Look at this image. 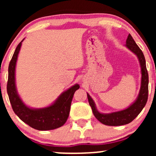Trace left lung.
<instances>
[{
    "label": "left lung",
    "mask_w": 156,
    "mask_h": 156,
    "mask_svg": "<svg viewBox=\"0 0 156 156\" xmlns=\"http://www.w3.org/2000/svg\"><path fill=\"white\" fill-rule=\"evenodd\" d=\"M125 46L137 55L141 67V80L140 90H139V95L136 100L134 101L133 104L130 105L128 108L119 111V112H112L110 114H102L98 112V109L96 108L94 101L87 93L89 103L92 108L94 117L101 123L105 125H109V126H118V125H124L130 123L139 115V113L142 111L143 108L145 106L147 101L149 77H148V73L147 70L144 55L130 34L128 35L127 38Z\"/></svg>",
    "instance_id": "left-lung-1"
}]
</instances>
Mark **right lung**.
I'll return each mask as SVG.
<instances>
[{
	"label": "right lung",
	"mask_w": 156,
	"mask_h": 156,
	"mask_svg": "<svg viewBox=\"0 0 156 156\" xmlns=\"http://www.w3.org/2000/svg\"><path fill=\"white\" fill-rule=\"evenodd\" d=\"M16 48L9 65L7 93L12 109L17 117L31 128L39 130H49L60 128L67 121L74 93L80 86L75 84L60 94L53 104L42 108H31L25 105L20 98L15 84V67L23 41Z\"/></svg>",
	"instance_id": "1"
}]
</instances>
